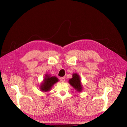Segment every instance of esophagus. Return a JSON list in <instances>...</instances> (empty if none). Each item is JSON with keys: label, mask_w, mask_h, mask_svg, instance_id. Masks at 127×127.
I'll return each instance as SVG.
<instances>
[{"label": "esophagus", "mask_w": 127, "mask_h": 127, "mask_svg": "<svg viewBox=\"0 0 127 127\" xmlns=\"http://www.w3.org/2000/svg\"><path fill=\"white\" fill-rule=\"evenodd\" d=\"M65 77H62L61 78V81H63V82H64V81H65Z\"/></svg>", "instance_id": "obj_1"}]
</instances>
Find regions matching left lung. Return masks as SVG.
I'll return each instance as SVG.
<instances>
[{
    "instance_id": "obj_1",
    "label": "left lung",
    "mask_w": 127,
    "mask_h": 127,
    "mask_svg": "<svg viewBox=\"0 0 127 127\" xmlns=\"http://www.w3.org/2000/svg\"><path fill=\"white\" fill-rule=\"evenodd\" d=\"M69 83L77 92H80L83 90V86L81 85L80 77L78 74H73L72 78L69 79Z\"/></svg>"
}]
</instances>
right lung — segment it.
Instances as JSON below:
<instances>
[{
	"label": "right lung",
	"mask_w": 127,
	"mask_h": 127,
	"mask_svg": "<svg viewBox=\"0 0 127 127\" xmlns=\"http://www.w3.org/2000/svg\"><path fill=\"white\" fill-rule=\"evenodd\" d=\"M59 80L56 77H51L50 75L47 74L40 85V91L42 92H48L50 91L52 87Z\"/></svg>",
	"instance_id": "add662e5"
}]
</instances>
